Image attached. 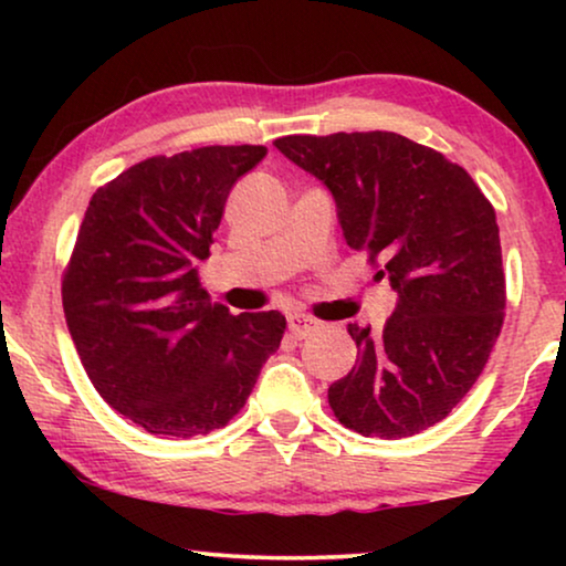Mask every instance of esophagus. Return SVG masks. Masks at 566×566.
I'll return each instance as SVG.
<instances>
[{
    "mask_svg": "<svg viewBox=\"0 0 566 566\" xmlns=\"http://www.w3.org/2000/svg\"><path fill=\"white\" fill-rule=\"evenodd\" d=\"M289 329L293 337L304 339L306 335H312L316 329V319H312L308 314H289Z\"/></svg>",
    "mask_w": 566,
    "mask_h": 566,
    "instance_id": "esophagus-1",
    "label": "esophagus"
}]
</instances>
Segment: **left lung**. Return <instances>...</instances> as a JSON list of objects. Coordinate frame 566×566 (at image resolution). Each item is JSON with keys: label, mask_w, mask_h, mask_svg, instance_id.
<instances>
[{"label": "left lung", "mask_w": 566, "mask_h": 566, "mask_svg": "<svg viewBox=\"0 0 566 566\" xmlns=\"http://www.w3.org/2000/svg\"><path fill=\"white\" fill-rule=\"evenodd\" d=\"M293 165L327 185L345 242L397 291L381 332L347 324L360 358L329 386L345 428L386 440L448 417L502 329L505 273L494 208L467 169L391 130L283 136Z\"/></svg>", "instance_id": "left-lung-1"}]
</instances>
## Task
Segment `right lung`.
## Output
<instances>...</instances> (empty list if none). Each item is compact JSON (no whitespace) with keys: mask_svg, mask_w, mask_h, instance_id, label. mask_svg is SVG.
I'll return each instance as SVG.
<instances>
[{"mask_svg":"<svg viewBox=\"0 0 566 566\" xmlns=\"http://www.w3.org/2000/svg\"><path fill=\"white\" fill-rule=\"evenodd\" d=\"M265 146H203L128 167L92 196L61 298L92 386L151 436L192 438L244 407L285 332L234 316L198 277L229 190Z\"/></svg>","mask_w":566,"mask_h":566,"instance_id":"1","label":"right lung"}]
</instances>
